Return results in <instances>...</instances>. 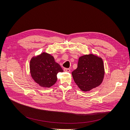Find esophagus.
<instances>
[{
	"instance_id": "obj_1",
	"label": "esophagus",
	"mask_w": 130,
	"mask_h": 130,
	"mask_svg": "<svg viewBox=\"0 0 130 130\" xmlns=\"http://www.w3.org/2000/svg\"><path fill=\"white\" fill-rule=\"evenodd\" d=\"M64 71L65 72H70V70L69 69H66V68L64 69Z\"/></svg>"
}]
</instances>
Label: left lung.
<instances>
[{"label":"left lung","instance_id":"left-lung-1","mask_svg":"<svg viewBox=\"0 0 130 130\" xmlns=\"http://www.w3.org/2000/svg\"><path fill=\"white\" fill-rule=\"evenodd\" d=\"M75 83L84 92L99 86L104 76L102 59L93 54L85 55L78 59L77 68L72 73Z\"/></svg>","mask_w":130,"mask_h":130}]
</instances>
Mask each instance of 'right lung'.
Masks as SVG:
<instances>
[{"mask_svg": "<svg viewBox=\"0 0 130 130\" xmlns=\"http://www.w3.org/2000/svg\"><path fill=\"white\" fill-rule=\"evenodd\" d=\"M63 72L60 66L49 54L43 53L30 60L31 76L35 82L42 87H51L56 82L57 73Z\"/></svg>", "mask_w": 130, "mask_h": 130, "instance_id": "1", "label": "right lung"}]
</instances>
